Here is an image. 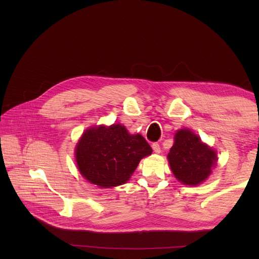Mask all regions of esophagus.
I'll return each instance as SVG.
<instances>
[{
	"label": "esophagus",
	"instance_id": "34e87169",
	"mask_svg": "<svg viewBox=\"0 0 259 259\" xmlns=\"http://www.w3.org/2000/svg\"><path fill=\"white\" fill-rule=\"evenodd\" d=\"M152 148H153V151H154L155 153H160L161 152V146H160L159 143H153L152 144Z\"/></svg>",
	"mask_w": 259,
	"mask_h": 259
}]
</instances>
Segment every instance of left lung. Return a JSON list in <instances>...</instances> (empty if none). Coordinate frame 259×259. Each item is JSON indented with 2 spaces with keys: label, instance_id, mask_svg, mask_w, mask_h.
I'll return each instance as SVG.
<instances>
[{
  "label": "left lung",
  "instance_id": "left-lung-1",
  "mask_svg": "<svg viewBox=\"0 0 259 259\" xmlns=\"http://www.w3.org/2000/svg\"><path fill=\"white\" fill-rule=\"evenodd\" d=\"M172 172L185 185L204 182L216 164V152L201 142L191 130L182 129L175 135V143L168 154Z\"/></svg>",
  "mask_w": 259,
  "mask_h": 259
}]
</instances>
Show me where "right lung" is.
Wrapping results in <instances>:
<instances>
[{
    "instance_id": "obj_1",
    "label": "right lung",
    "mask_w": 259,
    "mask_h": 259,
    "mask_svg": "<svg viewBox=\"0 0 259 259\" xmlns=\"http://www.w3.org/2000/svg\"><path fill=\"white\" fill-rule=\"evenodd\" d=\"M152 152L143 136L129 135L125 126L113 124L88 129L77 143L75 157L87 181L113 187L128 182L139 161Z\"/></svg>"
}]
</instances>
